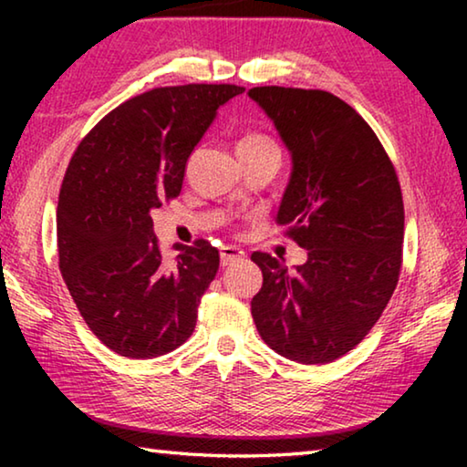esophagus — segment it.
<instances>
[{
    "label": "esophagus",
    "instance_id": "1",
    "mask_svg": "<svg viewBox=\"0 0 467 467\" xmlns=\"http://www.w3.org/2000/svg\"><path fill=\"white\" fill-rule=\"evenodd\" d=\"M239 259H244V251L239 247H223V251H220V264H223V267L239 262Z\"/></svg>",
    "mask_w": 467,
    "mask_h": 467
}]
</instances>
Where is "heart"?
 I'll return each instance as SVG.
<instances>
[{
    "mask_svg": "<svg viewBox=\"0 0 467 467\" xmlns=\"http://www.w3.org/2000/svg\"><path fill=\"white\" fill-rule=\"evenodd\" d=\"M265 148H275L274 141L264 136V133L251 131L247 136H243L239 141V148L236 150H265Z\"/></svg>",
    "mask_w": 467,
    "mask_h": 467,
    "instance_id": "b5f03b06",
    "label": "heart"
}]
</instances>
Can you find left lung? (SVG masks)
<instances>
[{
    "mask_svg": "<svg viewBox=\"0 0 467 467\" xmlns=\"http://www.w3.org/2000/svg\"><path fill=\"white\" fill-rule=\"evenodd\" d=\"M249 97L292 154L278 224L309 257L296 270L255 251L264 284L251 315L264 342L303 365L357 348L398 286L404 200L370 125L326 90L257 86Z\"/></svg>",
    "mask_w": 467,
    "mask_h": 467,
    "instance_id": "left-lung-1",
    "label": "left lung"
}]
</instances>
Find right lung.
Masks as SVG:
<instances>
[{
	"label": "right lung",
	"mask_w": 467,
	"mask_h": 467,
	"mask_svg": "<svg viewBox=\"0 0 467 467\" xmlns=\"http://www.w3.org/2000/svg\"><path fill=\"white\" fill-rule=\"evenodd\" d=\"M234 84L164 86L138 94L76 148L57 203L59 270L86 326L110 350L154 358L193 334L218 249L197 239L167 262L152 210L181 193L185 164Z\"/></svg>",
	"instance_id": "right-lung-1"
}]
</instances>
